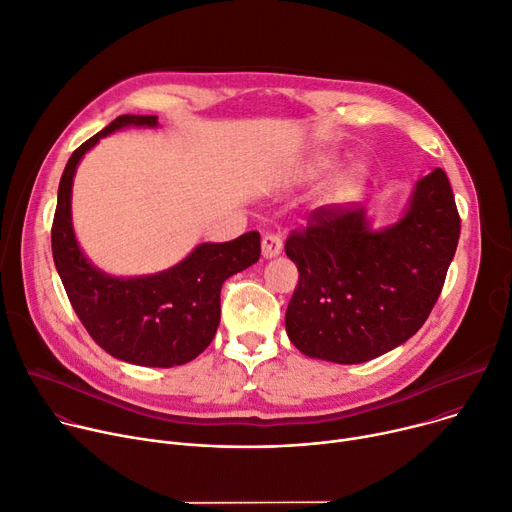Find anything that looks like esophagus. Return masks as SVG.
<instances>
[{
    "label": "esophagus",
    "instance_id": "esophagus-1",
    "mask_svg": "<svg viewBox=\"0 0 512 512\" xmlns=\"http://www.w3.org/2000/svg\"><path fill=\"white\" fill-rule=\"evenodd\" d=\"M261 251L265 259H271L282 253V238L278 234H263L261 238Z\"/></svg>",
    "mask_w": 512,
    "mask_h": 512
}]
</instances>
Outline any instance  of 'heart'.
<instances>
[{
  "instance_id": "heart-1",
  "label": "heart",
  "mask_w": 512,
  "mask_h": 512,
  "mask_svg": "<svg viewBox=\"0 0 512 512\" xmlns=\"http://www.w3.org/2000/svg\"><path fill=\"white\" fill-rule=\"evenodd\" d=\"M331 166H333V160H331V158H321V160L317 162V166H315V173H317V175H323V173H327V170H329ZM358 179H360V170H358V168H354L352 173L344 175L342 179H337V181L333 183V189H331L333 197H346V195H350V193L356 189Z\"/></svg>"
}]
</instances>
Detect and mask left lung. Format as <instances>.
Returning <instances> with one entry per match:
<instances>
[{"instance_id": "1", "label": "left lung", "mask_w": 512, "mask_h": 512, "mask_svg": "<svg viewBox=\"0 0 512 512\" xmlns=\"http://www.w3.org/2000/svg\"><path fill=\"white\" fill-rule=\"evenodd\" d=\"M461 218L434 168L391 228H366L360 206H325L286 238L298 284L286 309L290 342L306 356L360 364L407 342L428 319L455 257Z\"/></svg>"}]
</instances>
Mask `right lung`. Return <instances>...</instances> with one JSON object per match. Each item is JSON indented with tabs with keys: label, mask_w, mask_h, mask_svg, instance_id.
<instances>
[{
	"label": "right lung",
	"mask_w": 512,
	"mask_h": 512,
	"mask_svg": "<svg viewBox=\"0 0 512 512\" xmlns=\"http://www.w3.org/2000/svg\"><path fill=\"white\" fill-rule=\"evenodd\" d=\"M156 123V115H121L74 150L59 181L51 249L67 298L94 342L119 360L170 368L197 358L212 344L222 284L259 259L261 238L253 230L228 243H203L179 265L144 278H111L90 265L72 228L76 166L115 129Z\"/></svg>",
	"instance_id": "1"
}]
</instances>
